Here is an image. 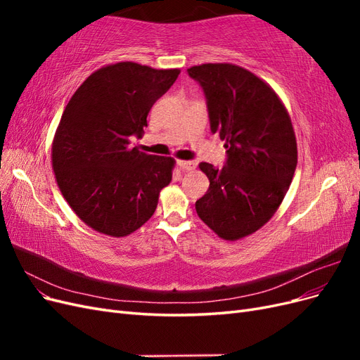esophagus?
<instances>
[{
	"label": "esophagus",
	"mask_w": 360,
	"mask_h": 360,
	"mask_svg": "<svg viewBox=\"0 0 360 360\" xmlns=\"http://www.w3.org/2000/svg\"><path fill=\"white\" fill-rule=\"evenodd\" d=\"M177 165L181 171H193L195 169V163L189 160H177Z\"/></svg>",
	"instance_id": "obj_1"
}]
</instances>
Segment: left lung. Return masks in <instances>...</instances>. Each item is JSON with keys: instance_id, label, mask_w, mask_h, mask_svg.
<instances>
[{"instance_id": "1", "label": "left lung", "mask_w": 360, "mask_h": 360, "mask_svg": "<svg viewBox=\"0 0 360 360\" xmlns=\"http://www.w3.org/2000/svg\"><path fill=\"white\" fill-rule=\"evenodd\" d=\"M207 97L212 132L225 141L226 165L200 163L210 180L195 202L200 219L224 240L258 231L276 213L297 167L290 114L271 86L231 63L188 69Z\"/></svg>"}]
</instances>
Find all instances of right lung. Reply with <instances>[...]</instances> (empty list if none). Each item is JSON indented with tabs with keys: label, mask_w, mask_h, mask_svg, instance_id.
I'll list each match as a JSON object with an SVG mask.
<instances>
[{
	"label": "right lung",
	"mask_w": 360,
	"mask_h": 360,
	"mask_svg": "<svg viewBox=\"0 0 360 360\" xmlns=\"http://www.w3.org/2000/svg\"><path fill=\"white\" fill-rule=\"evenodd\" d=\"M180 69L134 61L93 72L66 105L52 139L51 160L70 209L94 231L126 237L153 216L176 160L130 148L143 136L151 106Z\"/></svg>",
	"instance_id": "right-lung-1"
}]
</instances>
